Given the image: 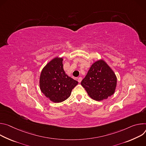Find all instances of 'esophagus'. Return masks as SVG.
I'll list each match as a JSON object with an SVG mask.
<instances>
[{"instance_id": "34e87169", "label": "esophagus", "mask_w": 146, "mask_h": 146, "mask_svg": "<svg viewBox=\"0 0 146 146\" xmlns=\"http://www.w3.org/2000/svg\"><path fill=\"white\" fill-rule=\"evenodd\" d=\"M82 77H79L78 78V82H80L82 81Z\"/></svg>"}]
</instances>
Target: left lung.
<instances>
[{"label":"left lung","instance_id":"left-lung-1","mask_svg":"<svg viewBox=\"0 0 146 146\" xmlns=\"http://www.w3.org/2000/svg\"><path fill=\"white\" fill-rule=\"evenodd\" d=\"M117 81L114 71L104 60H100L92 65L81 85L92 99L102 101L114 93Z\"/></svg>","mask_w":146,"mask_h":146}]
</instances>
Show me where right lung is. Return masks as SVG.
<instances>
[{"mask_svg": "<svg viewBox=\"0 0 146 146\" xmlns=\"http://www.w3.org/2000/svg\"><path fill=\"white\" fill-rule=\"evenodd\" d=\"M62 58L56 57L43 68L39 79L41 92L54 103L67 99L78 82L68 76L63 69Z\"/></svg>", "mask_w": 146, "mask_h": 146, "instance_id": "obj_1", "label": "right lung"}]
</instances>
